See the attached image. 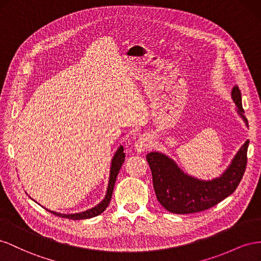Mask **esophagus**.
Wrapping results in <instances>:
<instances>
[{"mask_svg": "<svg viewBox=\"0 0 261 261\" xmlns=\"http://www.w3.org/2000/svg\"><path fill=\"white\" fill-rule=\"evenodd\" d=\"M153 144H152V141L150 139V137L147 136H141L135 143V148L138 153H143L146 151H150L152 148Z\"/></svg>", "mask_w": 261, "mask_h": 261, "instance_id": "esophagus-1", "label": "esophagus"}]
</instances>
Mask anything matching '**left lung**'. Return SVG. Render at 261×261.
<instances>
[{
  "mask_svg": "<svg viewBox=\"0 0 261 261\" xmlns=\"http://www.w3.org/2000/svg\"><path fill=\"white\" fill-rule=\"evenodd\" d=\"M232 98L237 114L248 126L242 106V94L235 85ZM247 140L238 150L229 166L220 177L202 180L184 173L167 155L151 152L146 155L150 165L156 198L165 209L176 214H189L210 209L235 191L240 185L247 164Z\"/></svg>",
  "mask_w": 261,
  "mask_h": 261,
  "instance_id": "8db88e82",
  "label": "left lung"
}]
</instances>
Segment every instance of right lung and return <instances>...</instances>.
<instances>
[{
  "mask_svg": "<svg viewBox=\"0 0 261 261\" xmlns=\"http://www.w3.org/2000/svg\"><path fill=\"white\" fill-rule=\"evenodd\" d=\"M124 158H125V154L123 153V146L120 145L118 147V150L116 151L113 160H111L110 176H109V182H108V188H107L106 196L97 205H95L94 207H92V209H88L84 212L73 213V214L58 213V212H55V211H50V210L46 209V207H44V209H46L49 212H51L52 214L57 215V217L71 219V220H85V219H91V218H94V217H97V215H99L100 213L105 211L106 207L109 205V202L111 200V196H113V191H114L117 176H118L119 170H120V168H121V165L124 162Z\"/></svg>",
  "mask_w": 261,
  "mask_h": 261,
  "instance_id": "obj_1",
  "label": "right lung"
}]
</instances>
